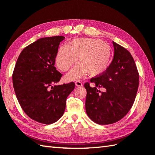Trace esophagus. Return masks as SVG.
Here are the masks:
<instances>
[{"label":"esophagus","mask_w":155,"mask_h":155,"mask_svg":"<svg viewBox=\"0 0 155 155\" xmlns=\"http://www.w3.org/2000/svg\"><path fill=\"white\" fill-rule=\"evenodd\" d=\"M75 84H76V86L77 87H83V83H81V81H77V82H75Z\"/></svg>","instance_id":"obj_1"}]
</instances>
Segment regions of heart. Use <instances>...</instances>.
<instances>
[{"label": "heart", "mask_w": 155, "mask_h": 155, "mask_svg": "<svg viewBox=\"0 0 155 155\" xmlns=\"http://www.w3.org/2000/svg\"><path fill=\"white\" fill-rule=\"evenodd\" d=\"M79 64L67 74L69 80H76L86 74L97 76L103 73L109 64L111 49L109 45L100 39L80 38L58 49L56 62L60 70L67 71L76 61Z\"/></svg>", "instance_id": "obj_1"}]
</instances>
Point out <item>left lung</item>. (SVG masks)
<instances>
[{
	"label": "left lung",
	"mask_w": 155,
	"mask_h": 155,
	"mask_svg": "<svg viewBox=\"0 0 155 155\" xmlns=\"http://www.w3.org/2000/svg\"><path fill=\"white\" fill-rule=\"evenodd\" d=\"M113 44V61L104 72L91 79L96 87L84 84L87 114L98 124H110L123 118L132 107L139 87V74L132 55L114 41ZM97 87L106 91H98Z\"/></svg>",
	"instance_id": "obj_1"
}]
</instances>
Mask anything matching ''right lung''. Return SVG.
<instances>
[{
    "mask_svg": "<svg viewBox=\"0 0 155 155\" xmlns=\"http://www.w3.org/2000/svg\"><path fill=\"white\" fill-rule=\"evenodd\" d=\"M62 36L38 39L20 54L12 73L16 98L22 110L31 119L50 124L63 114L67 98L75 84L54 85L62 74L54 67Z\"/></svg>",
    "mask_w": 155,
    "mask_h": 155,
    "instance_id": "add662e5",
    "label": "right lung"
}]
</instances>
